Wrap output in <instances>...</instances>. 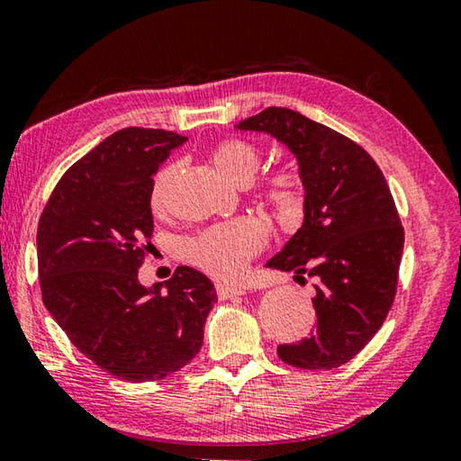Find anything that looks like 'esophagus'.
Segmentation results:
<instances>
[{"label":"esophagus","instance_id":"1","mask_svg":"<svg viewBox=\"0 0 461 461\" xmlns=\"http://www.w3.org/2000/svg\"><path fill=\"white\" fill-rule=\"evenodd\" d=\"M215 290H217V296H220L221 300L238 298V296H244V294H246V288H241V286H228V284H217Z\"/></svg>","mask_w":461,"mask_h":461}]
</instances>
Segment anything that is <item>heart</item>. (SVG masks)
<instances>
[{
  "mask_svg": "<svg viewBox=\"0 0 461 461\" xmlns=\"http://www.w3.org/2000/svg\"><path fill=\"white\" fill-rule=\"evenodd\" d=\"M209 158L225 179L246 185L259 167V150L241 139H223L215 143ZM177 173V165H167L157 173L150 187V207L161 212L169 194V185ZM264 199L282 223H294L304 213V185L294 171H282L267 181ZM267 230L254 217L217 223L195 233L183 244V258L215 278H233L249 258L266 246Z\"/></svg>",
  "mask_w": 461,
  "mask_h": 461,
  "instance_id": "b5f03b06",
  "label": "heart"
}]
</instances>
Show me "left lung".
Listing matches in <instances>:
<instances>
[{
  "label": "left lung",
  "instance_id": "8db88e82",
  "mask_svg": "<svg viewBox=\"0 0 461 461\" xmlns=\"http://www.w3.org/2000/svg\"><path fill=\"white\" fill-rule=\"evenodd\" d=\"M236 129L286 147L304 185L303 225L266 267L311 276L316 326L278 357L298 369H337L375 337L395 298L405 236L387 181L365 149L290 108L270 106Z\"/></svg>",
  "mask_w": 461,
  "mask_h": 461
}]
</instances>
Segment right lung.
Instances as JSON below:
<instances>
[{
	"mask_svg": "<svg viewBox=\"0 0 461 461\" xmlns=\"http://www.w3.org/2000/svg\"><path fill=\"white\" fill-rule=\"evenodd\" d=\"M185 143L163 129L114 132L64 173L40 217L44 306L82 355L127 383L183 369L217 303L212 280L189 266L165 286L139 282L153 236V177Z\"/></svg>",
	"mask_w": 461,
	"mask_h": 461,
	"instance_id": "1",
	"label": "right lung"
}]
</instances>
